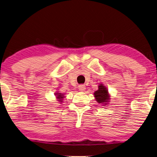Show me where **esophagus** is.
Instances as JSON below:
<instances>
[{"mask_svg": "<svg viewBox=\"0 0 157 157\" xmlns=\"http://www.w3.org/2000/svg\"><path fill=\"white\" fill-rule=\"evenodd\" d=\"M78 89H79V91H84L85 90V89H86V87H85L84 85H78Z\"/></svg>", "mask_w": 157, "mask_h": 157, "instance_id": "esophagus-1", "label": "esophagus"}]
</instances>
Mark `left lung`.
<instances>
[{"mask_svg":"<svg viewBox=\"0 0 157 157\" xmlns=\"http://www.w3.org/2000/svg\"><path fill=\"white\" fill-rule=\"evenodd\" d=\"M94 96L95 98L96 101L98 104L101 105L103 106H106L109 105V102H110L111 95L109 94L107 88L105 85L101 82L98 85V90L94 91Z\"/></svg>","mask_w":157,"mask_h":157,"instance_id":"left-lung-1","label":"left lung"}]
</instances>
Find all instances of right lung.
Masks as SVG:
<instances>
[{
  "label": "right lung",
  "mask_w": 157,
  "mask_h": 157,
  "mask_svg": "<svg viewBox=\"0 0 157 157\" xmlns=\"http://www.w3.org/2000/svg\"><path fill=\"white\" fill-rule=\"evenodd\" d=\"M55 96L56 98V100L59 101V102L62 103L63 102V99L65 98V94L64 93H61L59 91L57 90V92H55Z\"/></svg>",
  "instance_id": "right-lung-1"
}]
</instances>
